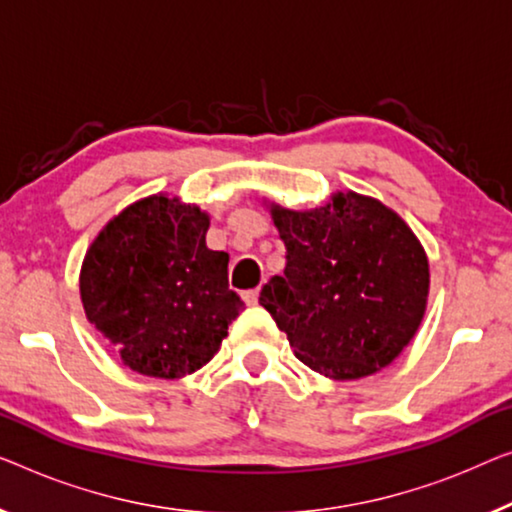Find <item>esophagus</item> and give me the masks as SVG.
<instances>
[{"mask_svg": "<svg viewBox=\"0 0 512 512\" xmlns=\"http://www.w3.org/2000/svg\"><path fill=\"white\" fill-rule=\"evenodd\" d=\"M243 299H246L248 305H255L259 301V289H248V292H243Z\"/></svg>", "mask_w": 512, "mask_h": 512, "instance_id": "34e87169", "label": "esophagus"}]
</instances>
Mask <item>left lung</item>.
Returning a JSON list of instances; mask_svg holds the SVG:
<instances>
[{
	"label": "left lung",
	"mask_w": 512,
	"mask_h": 512,
	"mask_svg": "<svg viewBox=\"0 0 512 512\" xmlns=\"http://www.w3.org/2000/svg\"><path fill=\"white\" fill-rule=\"evenodd\" d=\"M285 273L259 292L294 354L331 379H361L395 361L421 324L430 269L391 209L340 193L315 211L273 209Z\"/></svg>",
	"instance_id": "left-lung-1"
}]
</instances>
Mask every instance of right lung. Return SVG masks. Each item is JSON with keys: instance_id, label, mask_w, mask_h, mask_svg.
Listing matches in <instances>:
<instances>
[{"instance_id": "obj_1", "label": "right lung", "mask_w": 512, "mask_h": 512, "mask_svg": "<svg viewBox=\"0 0 512 512\" xmlns=\"http://www.w3.org/2000/svg\"><path fill=\"white\" fill-rule=\"evenodd\" d=\"M207 230V213L154 195L91 243L80 276L87 319L140 375L200 370L243 310L227 282L230 257L207 248Z\"/></svg>"}]
</instances>
